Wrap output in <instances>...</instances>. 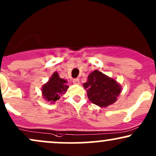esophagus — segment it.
<instances>
[{"label":"esophagus","instance_id":"obj_1","mask_svg":"<svg viewBox=\"0 0 156 156\" xmlns=\"http://www.w3.org/2000/svg\"><path fill=\"white\" fill-rule=\"evenodd\" d=\"M73 83L76 84V85H78V84L80 83V80H79V79H78V78H76V79H73Z\"/></svg>","mask_w":156,"mask_h":156}]
</instances>
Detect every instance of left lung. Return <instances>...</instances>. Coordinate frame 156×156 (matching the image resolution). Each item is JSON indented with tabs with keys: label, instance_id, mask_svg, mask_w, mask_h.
I'll return each instance as SVG.
<instances>
[{
	"label": "left lung",
	"instance_id": "obj_1",
	"mask_svg": "<svg viewBox=\"0 0 156 156\" xmlns=\"http://www.w3.org/2000/svg\"><path fill=\"white\" fill-rule=\"evenodd\" d=\"M83 86L89 100L101 108L113 104L121 91V86L115 80L97 70L90 73Z\"/></svg>",
	"mask_w": 156,
	"mask_h": 156
}]
</instances>
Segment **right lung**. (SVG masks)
<instances>
[{
  "mask_svg": "<svg viewBox=\"0 0 156 156\" xmlns=\"http://www.w3.org/2000/svg\"><path fill=\"white\" fill-rule=\"evenodd\" d=\"M67 83L66 80L60 78L57 72H54L47 83L42 86L44 99L51 103L55 102L67 91L69 88Z\"/></svg>",
  "mask_w": 156,
  "mask_h": 156,
  "instance_id": "right-lung-1",
  "label": "right lung"
}]
</instances>
